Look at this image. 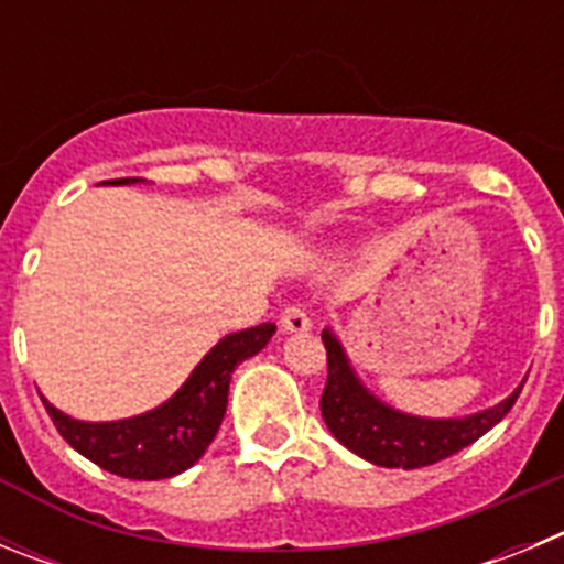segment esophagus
Here are the masks:
<instances>
[{
	"mask_svg": "<svg viewBox=\"0 0 564 564\" xmlns=\"http://www.w3.org/2000/svg\"><path fill=\"white\" fill-rule=\"evenodd\" d=\"M279 327L285 333H305L311 330V316H307L302 305H288L282 316H279Z\"/></svg>",
	"mask_w": 564,
	"mask_h": 564,
	"instance_id": "esophagus-1",
	"label": "esophagus"
}]
</instances>
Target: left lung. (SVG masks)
I'll list each match as a JSON object with an SVG mask.
<instances>
[{
	"label": "left lung",
	"mask_w": 564,
	"mask_h": 564,
	"mask_svg": "<svg viewBox=\"0 0 564 564\" xmlns=\"http://www.w3.org/2000/svg\"><path fill=\"white\" fill-rule=\"evenodd\" d=\"M327 350V383L322 392V417L341 446L383 468H421L457 455L486 435L511 412L522 383L491 410L466 417H417L392 410L372 395L352 370L336 333L322 330Z\"/></svg>",
	"instance_id": "left-lung-1"
}]
</instances>
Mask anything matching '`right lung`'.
<instances>
[{
  "label": "right lung",
  "mask_w": 564,
  "mask_h": 564,
  "mask_svg": "<svg viewBox=\"0 0 564 564\" xmlns=\"http://www.w3.org/2000/svg\"><path fill=\"white\" fill-rule=\"evenodd\" d=\"M141 181L143 177H121L104 183L129 186ZM273 333L276 325L265 322L217 341L181 390L143 415L107 423L76 421L42 398L44 410L56 423L58 435L104 471L129 480H163L181 475L206 455L208 443L220 430L234 367L257 356Z\"/></svg>",
  "instance_id": "add662e5"
}]
</instances>
